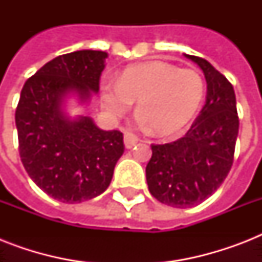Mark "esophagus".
I'll return each instance as SVG.
<instances>
[{
    "mask_svg": "<svg viewBox=\"0 0 262 262\" xmlns=\"http://www.w3.org/2000/svg\"><path fill=\"white\" fill-rule=\"evenodd\" d=\"M123 141H125V147L133 148L136 144L139 143V137H137L135 133L126 132V133H125V137H123Z\"/></svg>",
    "mask_w": 262,
    "mask_h": 262,
    "instance_id": "34e87169",
    "label": "esophagus"
}]
</instances>
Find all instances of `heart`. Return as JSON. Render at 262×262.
<instances>
[{
	"label": "heart",
	"mask_w": 262,
	"mask_h": 262,
	"mask_svg": "<svg viewBox=\"0 0 262 262\" xmlns=\"http://www.w3.org/2000/svg\"><path fill=\"white\" fill-rule=\"evenodd\" d=\"M204 80L195 71L178 69L171 63L148 62L123 72L119 81L102 83L106 110L121 117L137 100L140 121L155 135H174L197 114L204 98Z\"/></svg>",
	"instance_id": "heart-1"
}]
</instances>
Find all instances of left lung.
<instances>
[{
    "label": "left lung",
    "instance_id": "8db88e82",
    "mask_svg": "<svg viewBox=\"0 0 262 262\" xmlns=\"http://www.w3.org/2000/svg\"><path fill=\"white\" fill-rule=\"evenodd\" d=\"M185 55L203 69L207 100L183 137L151 144L145 168L151 194L175 208L194 207L219 189L231 170L239 129L231 83L207 59Z\"/></svg>",
    "mask_w": 262,
    "mask_h": 262
}]
</instances>
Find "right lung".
Masks as SVG:
<instances>
[{
  "label": "right lung",
  "mask_w": 262,
  "mask_h": 262,
  "mask_svg": "<svg viewBox=\"0 0 262 262\" xmlns=\"http://www.w3.org/2000/svg\"><path fill=\"white\" fill-rule=\"evenodd\" d=\"M107 53L80 50L58 55L27 80L16 107L18 154L26 171L45 193L61 203L102 194L125 151L119 130L99 129L88 117L71 121L62 98L98 92Z\"/></svg>",
  "instance_id": "obj_1"
}]
</instances>
